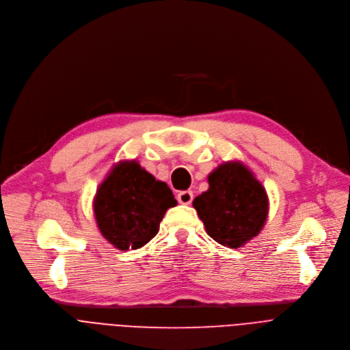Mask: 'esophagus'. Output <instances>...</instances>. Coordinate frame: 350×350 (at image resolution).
<instances>
[{"instance_id":"34e87169","label":"esophagus","mask_w":350,"mask_h":350,"mask_svg":"<svg viewBox=\"0 0 350 350\" xmlns=\"http://www.w3.org/2000/svg\"><path fill=\"white\" fill-rule=\"evenodd\" d=\"M178 201L183 205H189L193 201V193L190 190H185L178 193Z\"/></svg>"}]
</instances>
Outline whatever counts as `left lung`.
<instances>
[{
	"mask_svg": "<svg viewBox=\"0 0 350 350\" xmlns=\"http://www.w3.org/2000/svg\"><path fill=\"white\" fill-rule=\"evenodd\" d=\"M208 190L193 200L206 234L229 248L256 237L269 214V197L255 174L241 161L218 165L208 175Z\"/></svg>",
	"mask_w": 350,
	"mask_h": 350,
	"instance_id": "8db88e82",
	"label": "left lung"
}]
</instances>
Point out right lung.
Returning a JSON list of instances; mask_svg holds the SVG:
<instances>
[{
  "label": "right lung",
  "mask_w": 350,
  "mask_h": 350,
  "mask_svg": "<svg viewBox=\"0 0 350 350\" xmlns=\"http://www.w3.org/2000/svg\"><path fill=\"white\" fill-rule=\"evenodd\" d=\"M172 190L136 160L113 165L96 189L92 208L100 234L117 250H137L157 233L167 209L175 206Z\"/></svg>",
  "instance_id": "right-lung-1"
}]
</instances>
